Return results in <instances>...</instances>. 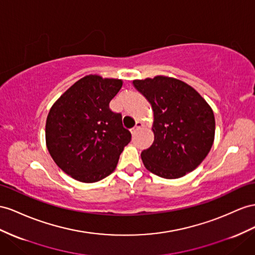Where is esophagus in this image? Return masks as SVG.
<instances>
[{
	"label": "esophagus",
	"instance_id": "obj_1",
	"mask_svg": "<svg viewBox=\"0 0 255 255\" xmlns=\"http://www.w3.org/2000/svg\"><path fill=\"white\" fill-rule=\"evenodd\" d=\"M143 127V123H141V122H136V124H135V126L131 129V132L134 134L135 132H138L139 130L141 129Z\"/></svg>",
	"mask_w": 255,
	"mask_h": 255
}]
</instances>
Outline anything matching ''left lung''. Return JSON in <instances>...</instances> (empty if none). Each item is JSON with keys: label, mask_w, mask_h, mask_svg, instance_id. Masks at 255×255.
<instances>
[{"label": "left lung", "mask_w": 255, "mask_h": 255, "mask_svg": "<svg viewBox=\"0 0 255 255\" xmlns=\"http://www.w3.org/2000/svg\"><path fill=\"white\" fill-rule=\"evenodd\" d=\"M151 103L154 142L141 153L148 171L178 179L197 168L210 152L215 120L211 107L190 85L164 75L134 80Z\"/></svg>", "instance_id": "1"}]
</instances>
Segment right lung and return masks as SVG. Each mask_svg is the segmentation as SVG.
Here are the masks:
<instances>
[{"instance_id":"1","label":"right lung","mask_w":255,"mask_h":255,"mask_svg":"<svg viewBox=\"0 0 255 255\" xmlns=\"http://www.w3.org/2000/svg\"><path fill=\"white\" fill-rule=\"evenodd\" d=\"M122 86L123 81L117 78L86 75L49 110L45 128L48 152L63 172L83 183H94L112 173L131 140L122 114L109 107Z\"/></svg>"}]
</instances>
